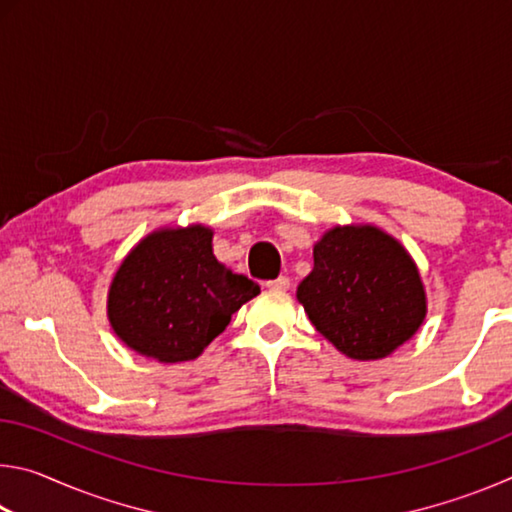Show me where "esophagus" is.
<instances>
[{
	"label": "esophagus",
	"instance_id": "obj_1",
	"mask_svg": "<svg viewBox=\"0 0 512 512\" xmlns=\"http://www.w3.org/2000/svg\"><path fill=\"white\" fill-rule=\"evenodd\" d=\"M266 287L273 289V291H287L291 287V280H289L287 275H280V277H277V280L266 282Z\"/></svg>",
	"mask_w": 512,
	"mask_h": 512
}]
</instances>
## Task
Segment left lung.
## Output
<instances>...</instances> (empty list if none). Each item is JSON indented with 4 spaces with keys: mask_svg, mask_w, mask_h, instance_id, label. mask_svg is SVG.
<instances>
[{
    "mask_svg": "<svg viewBox=\"0 0 512 512\" xmlns=\"http://www.w3.org/2000/svg\"><path fill=\"white\" fill-rule=\"evenodd\" d=\"M298 300L325 339L345 357L370 361L418 332L427 302L413 259L370 225L334 228L314 246V268Z\"/></svg>",
    "mask_w": 512,
    "mask_h": 512,
    "instance_id": "8db88e82",
    "label": "left lung"
}]
</instances>
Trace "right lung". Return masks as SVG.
I'll list each match as a JSON object with an SVG mask.
<instances>
[{
    "mask_svg": "<svg viewBox=\"0 0 512 512\" xmlns=\"http://www.w3.org/2000/svg\"><path fill=\"white\" fill-rule=\"evenodd\" d=\"M257 293V282L216 262L212 230H158L119 266L108 318L128 348L178 363L196 359Z\"/></svg>",
    "mask_w": 512,
    "mask_h": 512,
    "instance_id": "right-lung-1",
    "label": "right lung"
}]
</instances>
